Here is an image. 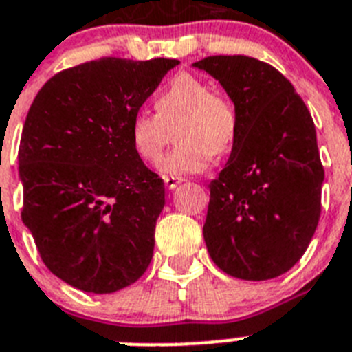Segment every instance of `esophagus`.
<instances>
[{"mask_svg":"<svg viewBox=\"0 0 352 352\" xmlns=\"http://www.w3.org/2000/svg\"><path fill=\"white\" fill-rule=\"evenodd\" d=\"M181 182V179H177V177H164V184H166L168 190H175Z\"/></svg>","mask_w":352,"mask_h":352,"instance_id":"1","label":"esophagus"}]
</instances>
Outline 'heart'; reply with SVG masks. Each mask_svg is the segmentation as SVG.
I'll list each match as a JSON object with an SVG mask.
<instances>
[{"label":"heart","instance_id":"obj_1","mask_svg":"<svg viewBox=\"0 0 352 352\" xmlns=\"http://www.w3.org/2000/svg\"><path fill=\"white\" fill-rule=\"evenodd\" d=\"M157 113L135 111L128 135L131 150L141 161L155 164L170 139L168 128L177 126L181 142L162 161L166 175H190L208 168L213 153H224L236 135V113L230 101L213 94L206 81L191 74H179L155 99Z\"/></svg>","mask_w":352,"mask_h":352}]
</instances>
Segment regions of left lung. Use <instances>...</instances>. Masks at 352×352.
Segmentation results:
<instances>
[{
  "instance_id": "obj_1",
  "label": "left lung",
  "mask_w": 352,
  "mask_h": 352,
  "mask_svg": "<svg viewBox=\"0 0 352 352\" xmlns=\"http://www.w3.org/2000/svg\"><path fill=\"white\" fill-rule=\"evenodd\" d=\"M193 67L221 82L236 113L230 161L210 184L208 253L235 278L284 275L307 250L322 211L313 117L293 85L255 57L210 56Z\"/></svg>"
}]
</instances>
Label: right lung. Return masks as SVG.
<instances>
[{"instance_id":"add662e5","label":"right lung","mask_w":352,"mask_h":352,"mask_svg":"<svg viewBox=\"0 0 352 352\" xmlns=\"http://www.w3.org/2000/svg\"><path fill=\"white\" fill-rule=\"evenodd\" d=\"M177 59L101 57L48 79L19 144L21 219L43 262L72 287L133 284L153 256L164 182L131 150L128 126Z\"/></svg>"}]
</instances>
